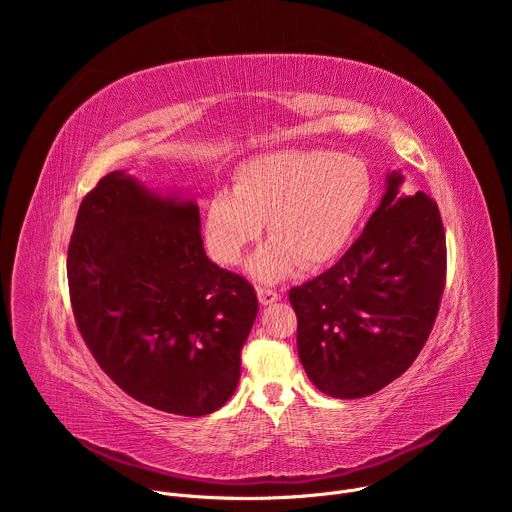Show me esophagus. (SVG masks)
<instances>
[{"instance_id": "esophagus-1", "label": "esophagus", "mask_w": 512, "mask_h": 512, "mask_svg": "<svg viewBox=\"0 0 512 512\" xmlns=\"http://www.w3.org/2000/svg\"><path fill=\"white\" fill-rule=\"evenodd\" d=\"M257 296H259V302L263 306H269V304H273V302H277L281 298L279 291L271 289V287H257Z\"/></svg>"}]
</instances>
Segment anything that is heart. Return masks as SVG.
<instances>
[{
  "label": "heart",
  "mask_w": 512,
  "mask_h": 512,
  "mask_svg": "<svg viewBox=\"0 0 512 512\" xmlns=\"http://www.w3.org/2000/svg\"><path fill=\"white\" fill-rule=\"evenodd\" d=\"M373 200L367 162L324 150H275L243 162L233 192L218 190L204 210L208 253L237 265L267 227L269 243L249 263L261 281L285 279L298 265L314 269L352 239Z\"/></svg>",
  "instance_id": "1"
}]
</instances>
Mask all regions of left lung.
I'll list each match as a JSON object with an SVG mask.
<instances>
[{
    "label": "left lung",
    "mask_w": 512,
    "mask_h": 512,
    "mask_svg": "<svg viewBox=\"0 0 512 512\" xmlns=\"http://www.w3.org/2000/svg\"><path fill=\"white\" fill-rule=\"evenodd\" d=\"M387 192L362 235L322 275L289 289L298 354L310 381L336 399L373 395L421 352L446 287V233L425 192Z\"/></svg>",
    "instance_id": "obj_1"
}]
</instances>
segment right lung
<instances>
[{
    "instance_id": "add662e5",
    "label": "right lung",
    "mask_w": 512,
    "mask_h": 512,
    "mask_svg": "<svg viewBox=\"0 0 512 512\" xmlns=\"http://www.w3.org/2000/svg\"><path fill=\"white\" fill-rule=\"evenodd\" d=\"M66 273L85 344L129 397L186 417L231 399L259 304L206 257L194 200L107 174L81 202Z\"/></svg>"
}]
</instances>
